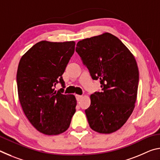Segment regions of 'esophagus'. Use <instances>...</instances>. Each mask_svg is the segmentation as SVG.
Returning a JSON list of instances; mask_svg holds the SVG:
<instances>
[{"label":"esophagus","instance_id":"esophagus-1","mask_svg":"<svg viewBox=\"0 0 160 160\" xmlns=\"http://www.w3.org/2000/svg\"><path fill=\"white\" fill-rule=\"evenodd\" d=\"M75 97H76L77 101H80V100L81 99V98H82V95H79V94H76V95H75Z\"/></svg>","mask_w":160,"mask_h":160}]
</instances>
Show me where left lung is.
Returning a JSON list of instances; mask_svg holds the SVG:
<instances>
[{
	"mask_svg": "<svg viewBox=\"0 0 160 160\" xmlns=\"http://www.w3.org/2000/svg\"><path fill=\"white\" fill-rule=\"evenodd\" d=\"M76 52L102 92L90 96L85 109L90 128L109 134L122 127L136 102L139 71L134 56L120 39L110 33L78 42Z\"/></svg>",
	"mask_w": 160,
	"mask_h": 160,
	"instance_id": "left-lung-1",
	"label": "left lung"
}]
</instances>
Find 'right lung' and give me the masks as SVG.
Returning a JSON list of instances; mask_svg holds the SVG:
<instances>
[{"label":"right lung","mask_w":160,"mask_h":160,"mask_svg":"<svg viewBox=\"0 0 160 160\" xmlns=\"http://www.w3.org/2000/svg\"><path fill=\"white\" fill-rule=\"evenodd\" d=\"M75 45L73 41L39 42L24 54L19 63V100L29 122L44 134L66 131L75 112V96L54 88L58 82L65 88L62 75L73 55Z\"/></svg>","instance_id":"right-lung-1"}]
</instances>
